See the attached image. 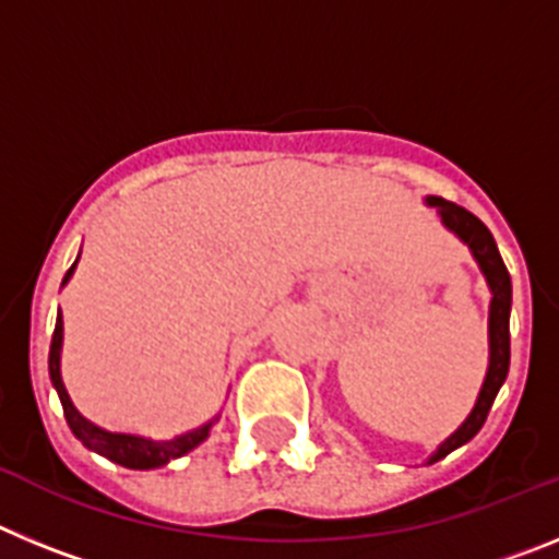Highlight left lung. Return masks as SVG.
Returning a JSON list of instances; mask_svg holds the SVG:
<instances>
[{"instance_id": "left-lung-1", "label": "left lung", "mask_w": 559, "mask_h": 559, "mask_svg": "<svg viewBox=\"0 0 559 559\" xmlns=\"http://www.w3.org/2000/svg\"><path fill=\"white\" fill-rule=\"evenodd\" d=\"M428 206H433L448 231L462 240L467 249H471L473 260L481 269L484 280H487V288H490V322H487V335H490V364H487V374H484L481 392L476 397V406L467 414L462 426L451 433V437L437 448V451L428 456V464L445 459L448 453L462 448L464 442H471L478 431H481L484 419L490 414L492 400H496L498 389L503 386L507 372H510V310H512V280L510 271L503 265L501 254H498V246L492 240L490 229L481 224V221L467 212L464 206L451 204L445 199H437V195H428Z\"/></svg>"}]
</instances>
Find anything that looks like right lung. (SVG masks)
<instances>
[{"label":"right lung","instance_id":"obj_1","mask_svg":"<svg viewBox=\"0 0 559 559\" xmlns=\"http://www.w3.org/2000/svg\"><path fill=\"white\" fill-rule=\"evenodd\" d=\"M78 260H81V254H78ZM78 260L72 263V269L67 271L61 285H67L69 276L75 274ZM61 347H63V319L61 313H58L56 333H52V344H49V380H52V386H56L58 397H61L63 417H67L69 428H72V433L81 439L88 451L100 453V456L111 459V462L122 464V467H131V471H153V467H165V464L173 462V459L185 456V453H190L192 448H199L201 442L210 437L212 426H215V419L218 417L206 419L204 426L190 428V431L176 433V437H165V439L142 437V433H128V431H108V428L95 426L92 419H86L81 412H78L72 397H69L67 386H63Z\"/></svg>","mask_w":559,"mask_h":559}]
</instances>
